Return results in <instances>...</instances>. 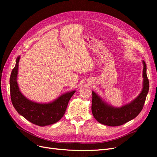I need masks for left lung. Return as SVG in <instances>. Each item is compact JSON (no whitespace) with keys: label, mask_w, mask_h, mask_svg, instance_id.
Instances as JSON below:
<instances>
[{"label":"left lung","mask_w":157,"mask_h":157,"mask_svg":"<svg viewBox=\"0 0 157 157\" xmlns=\"http://www.w3.org/2000/svg\"><path fill=\"white\" fill-rule=\"evenodd\" d=\"M143 88L140 94L129 103L121 107H115L106 103L96 92L92 91V112L96 120L101 124L110 126H118L134 119L143 109L149 82L147 76V66L143 60Z\"/></svg>","instance_id":"obj_1"}]
</instances>
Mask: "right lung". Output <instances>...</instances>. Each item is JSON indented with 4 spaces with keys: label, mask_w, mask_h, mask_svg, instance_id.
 <instances>
[{
    "label": "right lung",
    "mask_w": 157,
    "mask_h": 157,
    "mask_svg": "<svg viewBox=\"0 0 157 157\" xmlns=\"http://www.w3.org/2000/svg\"><path fill=\"white\" fill-rule=\"evenodd\" d=\"M20 59V56H18L10 78V96L13 106L20 115L33 124L40 126L54 124L64 115L70 99L76 91L66 92L49 103H41L30 100L21 92L17 84Z\"/></svg>",
    "instance_id": "right-lung-1"
}]
</instances>
